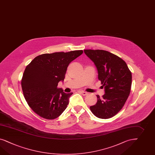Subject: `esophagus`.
I'll list each match as a JSON object with an SVG mask.
<instances>
[{
    "instance_id": "34e87169",
    "label": "esophagus",
    "mask_w": 155,
    "mask_h": 155,
    "mask_svg": "<svg viewBox=\"0 0 155 155\" xmlns=\"http://www.w3.org/2000/svg\"><path fill=\"white\" fill-rule=\"evenodd\" d=\"M80 92H81V93L83 95H86L88 94L87 92H85V91H81Z\"/></svg>"
}]
</instances>
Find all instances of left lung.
<instances>
[{
  "instance_id": "left-lung-1",
  "label": "left lung",
  "mask_w": 155,
  "mask_h": 155,
  "mask_svg": "<svg viewBox=\"0 0 155 155\" xmlns=\"http://www.w3.org/2000/svg\"><path fill=\"white\" fill-rule=\"evenodd\" d=\"M96 66L98 79L104 87L102 98L96 95V104L90 108L98 118L107 119L116 115L130 94L132 75L126 63L116 54L101 50H84Z\"/></svg>"
}]
</instances>
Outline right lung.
<instances>
[{"instance_id": "obj_1", "label": "right lung", "mask_w": 155, "mask_h": 155, "mask_svg": "<svg viewBox=\"0 0 155 155\" xmlns=\"http://www.w3.org/2000/svg\"><path fill=\"white\" fill-rule=\"evenodd\" d=\"M82 53L76 50L41 54L26 67L21 87L25 100L35 113L53 120L67 108L73 93H65L58 85L64 81L69 64Z\"/></svg>"}]
</instances>
